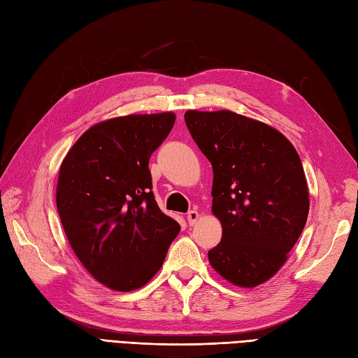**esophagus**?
Listing matches in <instances>:
<instances>
[{"mask_svg":"<svg viewBox=\"0 0 358 358\" xmlns=\"http://www.w3.org/2000/svg\"><path fill=\"white\" fill-rule=\"evenodd\" d=\"M198 219H199V213L196 212V210H190V212L187 213V222L190 225H195L198 222Z\"/></svg>","mask_w":358,"mask_h":358,"instance_id":"34e87169","label":"esophagus"}]
</instances>
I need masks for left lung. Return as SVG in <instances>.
<instances>
[{
    "label": "left lung",
    "mask_w": 358,
    "mask_h": 358,
    "mask_svg": "<svg viewBox=\"0 0 358 358\" xmlns=\"http://www.w3.org/2000/svg\"><path fill=\"white\" fill-rule=\"evenodd\" d=\"M185 121L213 168L212 212L222 239L208 262L234 286H259L286 263L307 222L299 155L278 130L230 110H187Z\"/></svg>",
    "instance_id": "8db88e82"
}]
</instances>
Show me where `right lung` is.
<instances>
[{"label": "right lung", "mask_w": 358, "mask_h": 358, "mask_svg": "<svg viewBox=\"0 0 358 358\" xmlns=\"http://www.w3.org/2000/svg\"><path fill=\"white\" fill-rule=\"evenodd\" d=\"M173 122L171 112L99 122L60 166L56 203L63 230L78 260L108 289L130 292L148 282L180 233L155 203L148 168Z\"/></svg>", "instance_id": "add662e5"}]
</instances>
